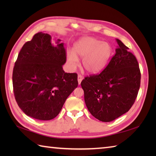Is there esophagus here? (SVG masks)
Returning a JSON list of instances; mask_svg holds the SVG:
<instances>
[{
    "instance_id": "34e87169",
    "label": "esophagus",
    "mask_w": 156,
    "mask_h": 156,
    "mask_svg": "<svg viewBox=\"0 0 156 156\" xmlns=\"http://www.w3.org/2000/svg\"><path fill=\"white\" fill-rule=\"evenodd\" d=\"M82 79H83V77L81 75H78V84H80L82 80Z\"/></svg>"
}]
</instances>
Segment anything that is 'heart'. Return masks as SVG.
I'll list each match as a JSON object with an SVG mask.
<instances>
[{"instance_id":"heart-1","label":"heart","mask_w":156,"mask_h":156,"mask_svg":"<svg viewBox=\"0 0 156 156\" xmlns=\"http://www.w3.org/2000/svg\"><path fill=\"white\" fill-rule=\"evenodd\" d=\"M74 53H67V61L72 69L78 66V57L82 58V66L91 74L100 73L106 68L111 58L112 48L108 42L94 37H83L76 43Z\"/></svg>"}]
</instances>
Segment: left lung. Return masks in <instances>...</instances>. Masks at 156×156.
Returning <instances> with one entry per match:
<instances>
[{
	"instance_id": "8db88e82",
	"label": "left lung",
	"mask_w": 156,
	"mask_h": 156,
	"mask_svg": "<svg viewBox=\"0 0 156 156\" xmlns=\"http://www.w3.org/2000/svg\"><path fill=\"white\" fill-rule=\"evenodd\" d=\"M118 47L107 67L99 74L81 82L84 101L92 116L110 122L129 111L140 87L141 72L136 58L117 39Z\"/></svg>"
}]
</instances>
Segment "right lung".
Wrapping results in <instances>:
<instances>
[{
    "instance_id": "1",
    "label": "right lung",
    "mask_w": 156,
    "mask_h": 156,
    "mask_svg": "<svg viewBox=\"0 0 156 156\" xmlns=\"http://www.w3.org/2000/svg\"><path fill=\"white\" fill-rule=\"evenodd\" d=\"M51 43V35L39 32L26 42L12 72V85L19 107L38 120L54 119L66 99L78 87V75L66 73L64 44Z\"/></svg>"
}]
</instances>
